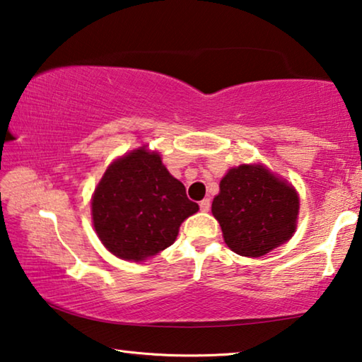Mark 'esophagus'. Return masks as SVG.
I'll return each instance as SVG.
<instances>
[{
    "mask_svg": "<svg viewBox=\"0 0 362 362\" xmlns=\"http://www.w3.org/2000/svg\"><path fill=\"white\" fill-rule=\"evenodd\" d=\"M209 208H211V202H209L208 198H204V199H202V202H199V209H202V211H209Z\"/></svg>",
    "mask_w": 362,
    "mask_h": 362,
    "instance_id": "obj_1",
    "label": "esophagus"
}]
</instances>
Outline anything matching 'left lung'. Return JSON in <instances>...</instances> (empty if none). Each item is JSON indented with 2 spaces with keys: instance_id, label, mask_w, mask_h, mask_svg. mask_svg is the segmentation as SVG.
I'll list each match as a JSON object with an SVG mask.
<instances>
[{
  "instance_id": "obj_1",
  "label": "left lung",
  "mask_w": 362,
  "mask_h": 362,
  "mask_svg": "<svg viewBox=\"0 0 362 362\" xmlns=\"http://www.w3.org/2000/svg\"><path fill=\"white\" fill-rule=\"evenodd\" d=\"M211 211L230 250L262 257L293 237L299 197L265 165L242 164L223 177Z\"/></svg>"
}]
</instances>
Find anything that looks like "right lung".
<instances>
[{
  "label": "right lung",
  "instance_id": "right-lung-1",
  "mask_svg": "<svg viewBox=\"0 0 362 362\" xmlns=\"http://www.w3.org/2000/svg\"><path fill=\"white\" fill-rule=\"evenodd\" d=\"M198 211L158 153L139 148L113 160L93 197L94 229L122 260L143 262L174 244L180 224Z\"/></svg>",
  "mask_w": 362,
  "mask_h": 362
}]
</instances>
